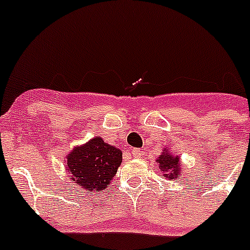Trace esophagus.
<instances>
[{"instance_id": "34e87169", "label": "esophagus", "mask_w": 250, "mask_h": 250, "mask_svg": "<svg viewBox=\"0 0 250 250\" xmlns=\"http://www.w3.org/2000/svg\"><path fill=\"white\" fill-rule=\"evenodd\" d=\"M143 151L140 150V148H132L131 150V155L132 157H136V159H140L141 156H143Z\"/></svg>"}]
</instances>
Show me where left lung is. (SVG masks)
I'll return each instance as SVG.
<instances>
[{
  "label": "left lung",
  "instance_id": "1",
  "mask_svg": "<svg viewBox=\"0 0 250 250\" xmlns=\"http://www.w3.org/2000/svg\"><path fill=\"white\" fill-rule=\"evenodd\" d=\"M159 164V168L162 171L164 176L168 180H175V178L181 177V170H180V157L176 155H171L168 150L165 148V152L160 155L159 159L156 160Z\"/></svg>",
  "mask_w": 250,
  "mask_h": 250
}]
</instances>
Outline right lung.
I'll return each mask as SVG.
<instances>
[{"mask_svg":"<svg viewBox=\"0 0 250 250\" xmlns=\"http://www.w3.org/2000/svg\"><path fill=\"white\" fill-rule=\"evenodd\" d=\"M123 161V151L104 143L100 136L73 148L65 167L72 180L89 193L106 188Z\"/></svg>","mask_w":250,"mask_h":250,"instance_id":"add662e5","label":"right lung"}]
</instances>
